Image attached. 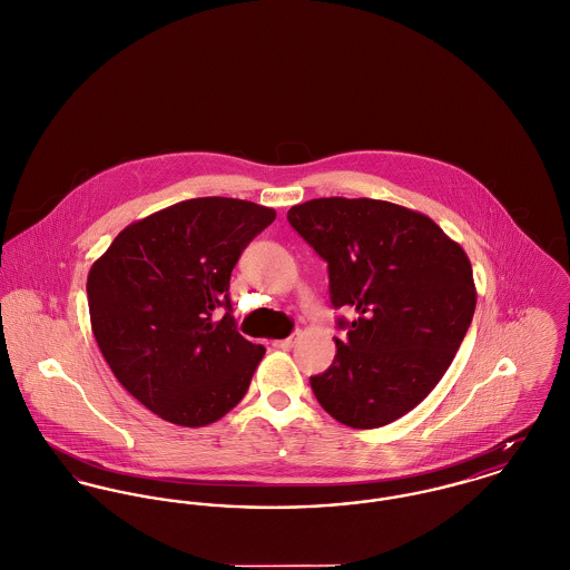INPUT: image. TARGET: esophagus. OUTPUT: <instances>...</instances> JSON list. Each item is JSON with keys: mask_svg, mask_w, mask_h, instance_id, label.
<instances>
[{"mask_svg": "<svg viewBox=\"0 0 570 570\" xmlns=\"http://www.w3.org/2000/svg\"><path fill=\"white\" fill-rule=\"evenodd\" d=\"M295 342H297V335H288V337H284V340H277L275 346L282 348V351H291V348L295 346Z\"/></svg>", "mask_w": 570, "mask_h": 570, "instance_id": "esophagus-1", "label": "esophagus"}]
</instances>
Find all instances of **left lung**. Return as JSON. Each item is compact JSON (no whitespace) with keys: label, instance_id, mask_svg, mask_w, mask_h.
<instances>
[{"label":"left lung","instance_id":"left-lung-1","mask_svg":"<svg viewBox=\"0 0 570 570\" xmlns=\"http://www.w3.org/2000/svg\"><path fill=\"white\" fill-rule=\"evenodd\" d=\"M288 222L330 268L334 307L353 321L334 364L309 376L321 406L351 429H379L424 401L450 368L475 309L465 249L401 204L318 198Z\"/></svg>","mask_w":570,"mask_h":570}]
</instances>
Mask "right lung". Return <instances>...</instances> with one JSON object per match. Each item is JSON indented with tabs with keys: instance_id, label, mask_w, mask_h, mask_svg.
Returning <instances> with one entry per match:
<instances>
[{
	"instance_id": "add662e5",
	"label": "right lung",
	"mask_w": 570,
	"mask_h": 570,
	"mask_svg": "<svg viewBox=\"0 0 570 570\" xmlns=\"http://www.w3.org/2000/svg\"><path fill=\"white\" fill-rule=\"evenodd\" d=\"M275 210L236 198L171 204L127 226L88 273L92 334L122 387L198 429L245 396L265 346L236 332L230 273ZM226 306L215 324L212 312Z\"/></svg>"
}]
</instances>
